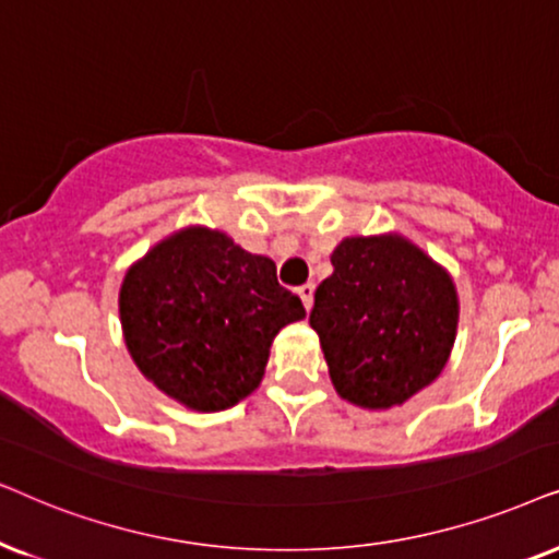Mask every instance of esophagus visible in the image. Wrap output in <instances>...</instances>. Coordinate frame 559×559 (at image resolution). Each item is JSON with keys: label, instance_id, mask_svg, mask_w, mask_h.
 I'll use <instances>...</instances> for the list:
<instances>
[{"label": "esophagus", "instance_id": "esophagus-1", "mask_svg": "<svg viewBox=\"0 0 559 559\" xmlns=\"http://www.w3.org/2000/svg\"><path fill=\"white\" fill-rule=\"evenodd\" d=\"M299 296H301L304 307L311 309V304H314V284H304V286L299 288Z\"/></svg>", "mask_w": 559, "mask_h": 559}]
</instances>
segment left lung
<instances>
[{"mask_svg":"<svg viewBox=\"0 0 559 559\" xmlns=\"http://www.w3.org/2000/svg\"><path fill=\"white\" fill-rule=\"evenodd\" d=\"M334 389L366 408L404 404L448 362L457 326L450 275L401 237H347L309 314Z\"/></svg>","mask_w":559,"mask_h":559,"instance_id":"left-lung-1","label":"left lung"}]
</instances>
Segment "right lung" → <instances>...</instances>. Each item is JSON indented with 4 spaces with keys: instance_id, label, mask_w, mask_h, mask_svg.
Segmentation results:
<instances>
[{
    "instance_id": "add662e5",
    "label": "right lung",
    "mask_w": 559,
    "mask_h": 559,
    "mask_svg": "<svg viewBox=\"0 0 559 559\" xmlns=\"http://www.w3.org/2000/svg\"><path fill=\"white\" fill-rule=\"evenodd\" d=\"M119 317L145 378L183 406L222 412L258 389L273 337L307 311L271 258L197 227L130 267Z\"/></svg>"
}]
</instances>
